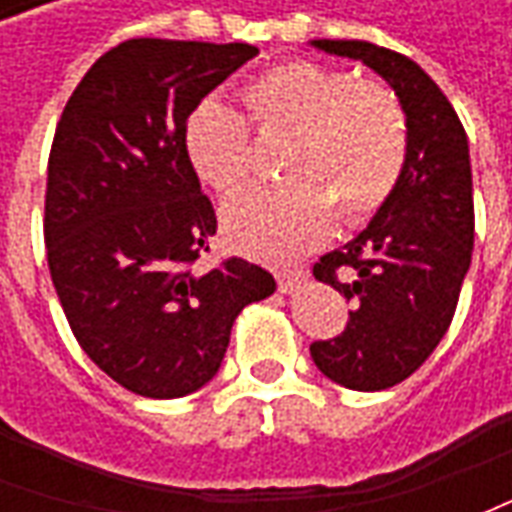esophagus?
<instances>
[{"label":"esophagus","mask_w":512,"mask_h":512,"mask_svg":"<svg viewBox=\"0 0 512 512\" xmlns=\"http://www.w3.org/2000/svg\"><path fill=\"white\" fill-rule=\"evenodd\" d=\"M307 282V274L301 271V268H296V271H277V285L282 293H293V290H299L301 285Z\"/></svg>","instance_id":"esophagus-1"}]
</instances>
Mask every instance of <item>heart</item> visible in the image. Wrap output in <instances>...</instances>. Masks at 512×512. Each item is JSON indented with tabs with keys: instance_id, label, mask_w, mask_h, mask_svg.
I'll use <instances>...</instances> for the list:
<instances>
[{
	"instance_id": "heart-1",
	"label": "heart",
	"mask_w": 512,
	"mask_h": 512,
	"mask_svg": "<svg viewBox=\"0 0 512 512\" xmlns=\"http://www.w3.org/2000/svg\"><path fill=\"white\" fill-rule=\"evenodd\" d=\"M241 98L260 134L290 131L282 156L288 180L241 191L224 208L230 238L255 255L288 260L321 244L334 224L326 199L345 224L365 222L403 178L411 131L386 84L290 60L255 76ZM249 123L219 98H205L186 117V156L219 194H233L252 172Z\"/></svg>"
}]
</instances>
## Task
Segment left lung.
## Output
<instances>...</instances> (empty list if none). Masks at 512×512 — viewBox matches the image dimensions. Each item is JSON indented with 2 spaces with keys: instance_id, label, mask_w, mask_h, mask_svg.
Listing matches in <instances>:
<instances>
[{
  "instance_id": "1",
  "label": "left lung",
  "mask_w": 512,
  "mask_h": 512,
  "mask_svg": "<svg viewBox=\"0 0 512 512\" xmlns=\"http://www.w3.org/2000/svg\"><path fill=\"white\" fill-rule=\"evenodd\" d=\"M312 46L384 76L411 131L392 197L367 230L312 268L354 304L343 332L310 345L312 362L337 384L378 392L419 370L450 329L474 246L469 142L447 95L414 60L367 40Z\"/></svg>"
}]
</instances>
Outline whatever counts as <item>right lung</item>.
I'll list each match as a JSON object with an SVG mask.
<instances>
[{
    "label": "right lung",
    "mask_w": 512,
    "mask_h": 512,
    "mask_svg": "<svg viewBox=\"0 0 512 512\" xmlns=\"http://www.w3.org/2000/svg\"><path fill=\"white\" fill-rule=\"evenodd\" d=\"M257 54L249 43L134 38L84 73L49 153L43 238L51 282L84 354L142 397H183L222 365L266 268L202 271L216 213L183 145L191 109Z\"/></svg>",
    "instance_id": "obj_1"
}]
</instances>
